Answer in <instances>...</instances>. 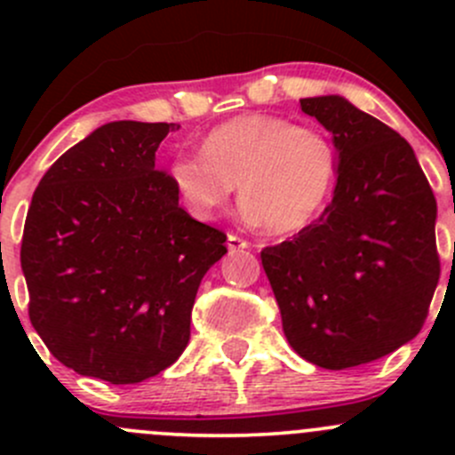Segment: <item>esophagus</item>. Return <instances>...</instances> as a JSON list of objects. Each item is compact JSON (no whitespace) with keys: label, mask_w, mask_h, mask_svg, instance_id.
<instances>
[{"label":"esophagus","mask_w":455,"mask_h":455,"mask_svg":"<svg viewBox=\"0 0 455 455\" xmlns=\"http://www.w3.org/2000/svg\"><path fill=\"white\" fill-rule=\"evenodd\" d=\"M227 246H228V251H231V253H235V251L249 249L251 244L244 240V237H240V235H235V233H231V235L227 237Z\"/></svg>","instance_id":"34e87169"}]
</instances>
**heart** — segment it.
Segmentation results:
<instances>
[{"mask_svg": "<svg viewBox=\"0 0 455 455\" xmlns=\"http://www.w3.org/2000/svg\"><path fill=\"white\" fill-rule=\"evenodd\" d=\"M334 172L337 149L325 132L273 114H242L204 136L202 156L173 160L169 178L202 220L222 209L240 185L246 215L275 235H288L316 218Z\"/></svg>", "mask_w": 455, "mask_h": 455, "instance_id": "1", "label": "heart"}]
</instances>
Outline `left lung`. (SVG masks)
<instances>
[{
  "instance_id": "8db88e82",
  "label": "left lung",
  "mask_w": 455,
  "mask_h": 455,
  "mask_svg": "<svg viewBox=\"0 0 455 455\" xmlns=\"http://www.w3.org/2000/svg\"><path fill=\"white\" fill-rule=\"evenodd\" d=\"M332 134V202L261 266L299 356L325 370L370 363L423 328L440 277L435 198L411 145L339 94L301 99Z\"/></svg>"
}]
</instances>
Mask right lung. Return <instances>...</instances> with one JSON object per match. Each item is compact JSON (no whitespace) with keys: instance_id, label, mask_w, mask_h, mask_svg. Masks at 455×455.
<instances>
[{"instance_id":"1","label":"right lung","mask_w":455,"mask_h":455,"mask_svg":"<svg viewBox=\"0 0 455 455\" xmlns=\"http://www.w3.org/2000/svg\"><path fill=\"white\" fill-rule=\"evenodd\" d=\"M176 123L114 121L66 151L26 215L28 315L66 368L112 385L176 363L227 235L178 204L156 151Z\"/></svg>"}]
</instances>
